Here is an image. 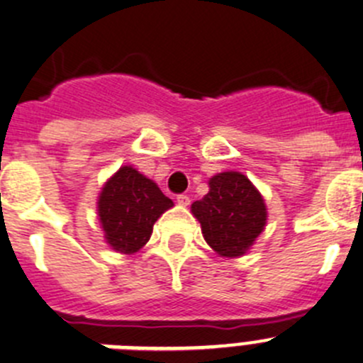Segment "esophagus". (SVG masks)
Wrapping results in <instances>:
<instances>
[{"label": "esophagus", "mask_w": 363, "mask_h": 363, "mask_svg": "<svg viewBox=\"0 0 363 363\" xmlns=\"http://www.w3.org/2000/svg\"><path fill=\"white\" fill-rule=\"evenodd\" d=\"M176 201H178V205H182V206L191 205V198H189L187 194H179L178 198H176Z\"/></svg>", "instance_id": "obj_1"}]
</instances>
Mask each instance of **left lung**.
<instances>
[{"mask_svg": "<svg viewBox=\"0 0 363 363\" xmlns=\"http://www.w3.org/2000/svg\"><path fill=\"white\" fill-rule=\"evenodd\" d=\"M208 185V194L192 203V213L213 251L220 257H240L264 231V198L246 176L235 171L213 176Z\"/></svg>", "mask_w": 363, "mask_h": 363, "instance_id": "obj_1", "label": "left lung"}]
</instances>
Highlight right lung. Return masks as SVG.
I'll return each mask as SVG.
<instances>
[{"label": "right lung", "mask_w": 363, "mask_h": 363, "mask_svg": "<svg viewBox=\"0 0 363 363\" xmlns=\"http://www.w3.org/2000/svg\"><path fill=\"white\" fill-rule=\"evenodd\" d=\"M171 206L172 201L155 182L124 165L99 194L98 212L106 242L119 253H135L150 240L158 217Z\"/></svg>", "instance_id": "obj_1"}]
</instances>
